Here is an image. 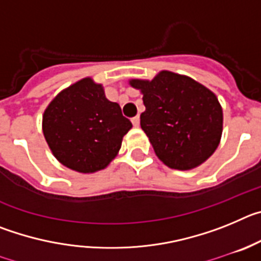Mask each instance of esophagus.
<instances>
[{"label": "esophagus", "mask_w": 261, "mask_h": 261, "mask_svg": "<svg viewBox=\"0 0 261 261\" xmlns=\"http://www.w3.org/2000/svg\"><path fill=\"white\" fill-rule=\"evenodd\" d=\"M132 124H133V125H135V126L140 125V116H138V115H137V116L132 117Z\"/></svg>", "instance_id": "1"}]
</instances>
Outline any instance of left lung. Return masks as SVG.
<instances>
[{
	"mask_svg": "<svg viewBox=\"0 0 261 261\" xmlns=\"http://www.w3.org/2000/svg\"><path fill=\"white\" fill-rule=\"evenodd\" d=\"M146 107L141 128L166 166L191 170L216 151L223 115L211 90L187 75L162 70L151 81L130 80Z\"/></svg>",
	"mask_w": 261,
	"mask_h": 261,
	"instance_id": "1",
	"label": "left lung"
}]
</instances>
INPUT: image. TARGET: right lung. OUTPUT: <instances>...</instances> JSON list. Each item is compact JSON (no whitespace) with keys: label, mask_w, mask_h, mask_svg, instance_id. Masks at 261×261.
I'll use <instances>...</instances> for the list:
<instances>
[{"label":"right lung","mask_w":261,"mask_h":261,"mask_svg":"<svg viewBox=\"0 0 261 261\" xmlns=\"http://www.w3.org/2000/svg\"><path fill=\"white\" fill-rule=\"evenodd\" d=\"M130 128L120 106L89 77L57 94L43 115V133L53 155L82 174L107 167Z\"/></svg>","instance_id":"1"}]
</instances>
